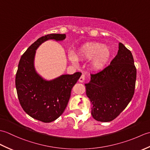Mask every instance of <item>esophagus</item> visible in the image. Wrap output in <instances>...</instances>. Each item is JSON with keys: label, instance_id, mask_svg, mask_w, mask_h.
Masks as SVG:
<instances>
[{"label": "esophagus", "instance_id": "esophagus-1", "mask_svg": "<svg viewBox=\"0 0 150 150\" xmlns=\"http://www.w3.org/2000/svg\"><path fill=\"white\" fill-rule=\"evenodd\" d=\"M85 78H86V75L85 74H82L81 76L80 79H79V82H83L85 80Z\"/></svg>", "mask_w": 150, "mask_h": 150}]
</instances>
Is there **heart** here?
I'll list each match as a JSON object with an SVG mask.
<instances>
[{
  "mask_svg": "<svg viewBox=\"0 0 150 150\" xmlns=\"http://www.w3.org/2000/svg\"><path fill=\"white\" fill-rule=\"evenodd\" d=\"M111 51L107 46L103 44L95 43L85 46L79 51L78 56L81 59H92L91 66L94 69H100L103 67L110 59ZM69 59L73 64L78 62V58L75 53H69Z\"/></svg>",
  "mask_w": 150,
  "mask_h": 150,
  "instance_id": "heart-1",
  "label": "heart"
}]
</instances>
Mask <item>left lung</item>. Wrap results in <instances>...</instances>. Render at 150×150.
I'll use <instances>...</instances> for the list:
<instances>
[{
	"instance_id": "8db88e82",
	"label": "left lung",
	"mask_w": 150,
	"mask_h": 150,
	"mask_svg": "<svg viewBox=\"0 0 150 150\" xmlns=\"http://www.w3.org/2000/svg\"><path fill=\"white\" fill-rule=\"evenodd\" d=\"M137 69L132 52L119 44L117 55L102 71L91 74L85 84L91 115L100 122H110L125 109L134 95Z\"/></svg>"
}]
</instances>
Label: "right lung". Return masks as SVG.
Instances as JSON below:
<instances>
[{"label":"right lung","instance_id":"1","mask_svg":"<svg viewBox=\"0 0 150 150\" xmlns=\"http://www.w3.org/2000/svg\"><path fill=\"white\" fill-rule=\"evenodd\" d=\"M65 38V34H50L40 37L28 47L18 63L15 86L19 103L28 115L43 122H52L63 113L71 89L82 74L76 72L46 81L35 69V55L40 44L50 39L61 41Z\"/></svg>","mask_w":150,"mask_h":150}]
</instances>
